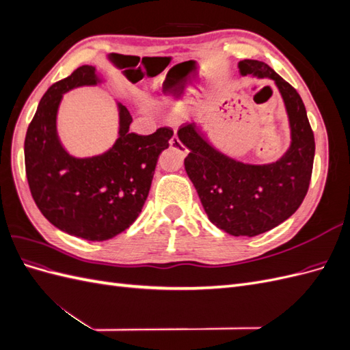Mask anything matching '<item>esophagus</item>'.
<instances>
[{
  "label": "esophagus",
  "instance_id": "obj_1",
  "mask_svg": "<svg viewBox=\"0 0 350 350\" xmlns=\"http://www.w3.org/2000/svg\"><path fill=\"white\" fill-rule=\"evenodd\" d=\"M169 144H171V149H174V150H178L179 153H181V154H187L188 153V149H187V147L181 143V142H179V139H178V137H176V134L172 137V139L171 140H169Z\"/></svg>",
  "mask_w": 350,
  "mask_h": 350
}]
</instances>
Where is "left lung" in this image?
I'll list each match as a JSON object with an SVG mask.
<instances>
[{
    "label": "left lung",
    "instance_id": "1",
    "mask_svg": "<svg viewBox=\"0 0 350 350\" xmlns=\"http://www.w3.org/2000/svg\"><path fill=\"white\" fill-rule=\"evenodd\" d=\"M241 76L271 79L288 112L291 146L276 162L250 165L216 150L196 122L178 130L189 150L184 165L210 221L234 237H256L289 219L308 193L315 142L305 105L288 81L266 62L243 59Z\"/></svg>",
    "mask_w": 350,
    "mask_h": 350
}]
</instances>
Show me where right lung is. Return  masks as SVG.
Returning a JSON list of instances; mask_svg holds the SVG:
<instances>
[{"label": "right lung", "instance_id": "add662e5", "mask_svg": "<svg viewBox=\"0 0 350 350\" xmlns=\"http://www.w3.org/2000/svg\"><path fill=\"white\" fill-rule=\"evenodd\" d=\"M102 83L96 68L81 66L42 96L25 139L26 176L40 213L68 235L88 241L116 237L142 213L159 154L169 147L167 126L150 135L130 133L131 113L118 103V139L109 150L74 157L62 147L57 113L62 94Z\"/></svg>", "mask_w": 350, "mask_h": 350}]
</instances>
